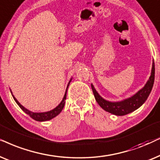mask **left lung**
<instances>
[{
  "label": "left lung",
  "instance_id": "1",
  "mask_svg": "<svg viewBox=\"0 0 160 160\" xmlns=\"http://www.w3.org/2000/svg\"><path fill=\"white\" fill-rule=\"evenodd\" d=\"M154 63L153 62L152 74H151L149 80H148V82H146L143 88L132 97L123 100L121 102H110L106 101L100 97L99 93L93 88V85H91V88H92L96 101L97 102V103L99 104L102 109L105 110V111L110 112V113L116 115V116H124V115L129 114L135 111L146 102L152 90V87L154 82Z\"/></svg>",
  "mask_w": 160,
  "mask_h": 160
}]
</instances>
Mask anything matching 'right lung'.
<instances>
[{
    "mask_svg": "<svg viewBox=\"0 0 160 160\" xmlns=\"http://www.w3.org/2000/svg\"><path fill=\"white\" fill-rule=\"evenodd\" d=\"M71 82V80H70L69 82ZM69 84H68L67 88L69 87ZM67 91H66L64 97H63V99L62 101H61V103L59 104L58 106H57L55 109L50 110V111L45 112H33L29 111L28 110H27L26 108H25L22 105H21L19 103V102L16 99V98L14 97V95H12V97H13L14 99L15 100L17 104L19 105V107H20L21 109H22L23 111L25 112V113L28 115L30 117H31L32 118L34 119V120H36V121H44L50 120V119L55 118V116H58V115L61 112V110H63V106H64V104H65V100H66V98H67Z\"/></svg>",
    "mask_w": 160,
    "mask_h": 160,
    "instance_id": "add662e5",
    "label": "right lung"
}]
</instances>
